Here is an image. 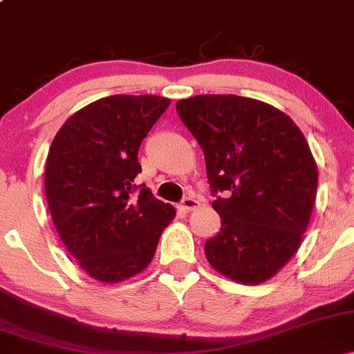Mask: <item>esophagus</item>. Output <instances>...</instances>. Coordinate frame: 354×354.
<instances>
[{
    "label": "esophagus",
    "instance_id": "34e87169",
    "mask_svg": "<svg viewBox=\"0 0 354 354\" xmlns=\"http://www.w3.org/2000/svg\"><path fill=\"white\" fill-rule=\"evenodd\" d=\"M198 205H200V201L193 196H186L185 200L181 201V208L185 211H193L194 208H198Z\"/></svg>",
    "mask_w": 354,
    "mask_h": 354
}]
</instances>
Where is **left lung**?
Instances as JSON below:
<instances>
[{"label":"left lung","mask_w":354,"mask_h":354,"mask_svg":"<svg viewBox=\"0 0 354 354\" xmlns=\"http://www.w3.org/2000/svg\"><path fill=\"white\" fill-rule=\"evenodd\" d=\"M176 111L200 143L221 230L205 243L209 265L243 284L270 279L293 258L315 205L318 168L290 116L236 95L181 100Z\"/></svg>","instance_id":"left-lung-1"}]
</instances>
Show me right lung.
Returning a JSON list of instances; mask_svg holds the SVG:
<instances>
[{
	"label": "right lung",
	"instance_id": "obj_1",
	"mask_svg": "<svg viewBox=\"0 0 354 354\" xmlns=\"http://www.w3.org/2000/svg\"><path fill=\"white\" fill-rule=\"evenodd\" d=\"M154 95H113L66 120L44 169L61 241L91 278L120 283L151 263L176 209L135 185L141 141L169 106Z\"/></svg>",
	"mask_w": 354,
	"mask_h": 354
}]
</instances>
